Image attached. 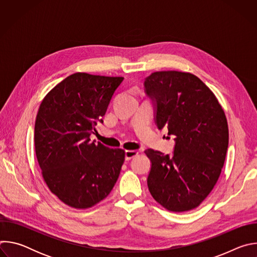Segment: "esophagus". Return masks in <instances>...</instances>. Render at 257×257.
I'll return each mask as SVG.
<instances>
[{
    "label": "esophagus",
    "mask_w": 257,
    "mask_h": 257,
    "mask_svg": "<svg viewBox=\"0 0 257 257\" xmlns=\"http://www.w3.org/2000/svg\"><path fill=\"white\" fill-rule=\"evenodd\" d=\"M137 155H138V152H136V151H126L125 152V160L130 161L131 159H133Z\"/></svg>",
    "instance_id": "esophagus-1"
}]
</instances>
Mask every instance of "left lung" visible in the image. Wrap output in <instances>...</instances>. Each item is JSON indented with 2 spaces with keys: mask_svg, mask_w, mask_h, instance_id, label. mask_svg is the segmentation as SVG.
Segmentation results:
<instances>
[{
  "mask_svg": "<svg viewBox=\"0 0 257 257\" xmlns=\"http://www.w3.org/2000/svg\"><path fill=\"white\" fill-rule=\"evenodd\" d=\"M154 105L155 123L174 137L172 156L154 150L148 186L171 211L197 207L221 175L229 144L225 113L211 90L191 73L155 72L144 80Z\"/></svg>",
  "mask_w": 257,
  "mask_h": 257,
  "instance_id": "8db88e82",
  "label": "left lung"
}]
</instances>
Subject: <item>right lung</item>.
<instances>
[{"mask_svg":"<svg viewBox=\"0 0 257 257\" xmlns=\"http://www.w3.org/2000/svg\"><path fill=\"white\" fill-rule=\"evenodd\" d=\"M123 77L75 73L56 85L41 103L34 146L50 190L65 204L88 208L115 186L125 152L89 136L102 123Z\"/></svg>","mask_w":257,"mask_h":257,"instance_id":"obj_1","label":"right lung"}]
</instances>
